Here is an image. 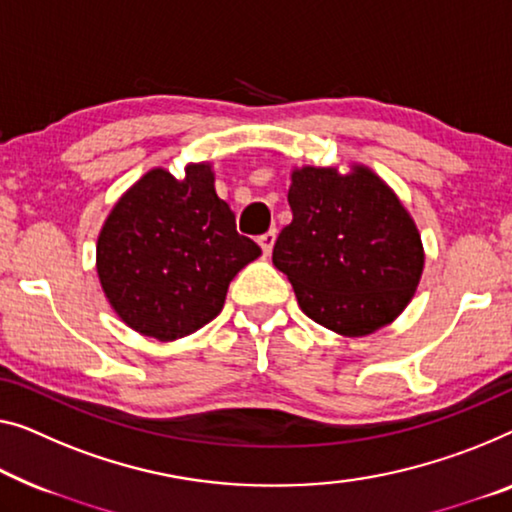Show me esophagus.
<instances>
[{
  "instance_id": "34e87169",
  "label": "esophagus",
  "mask_w": 512,
  "mask_h": 512,
  "mask_svg": "<svg viewBox=\"0 0 512 512\" xmlns=\"http://www.w3.org/2000/svg\"><path fill=\"white\" fill-rule=\"evenodd\" d=\"M276 230H269L266 234L259 236V246H262V253L269 257L271 250H273V243H276Z\"/></svg>"
}]
</instances>
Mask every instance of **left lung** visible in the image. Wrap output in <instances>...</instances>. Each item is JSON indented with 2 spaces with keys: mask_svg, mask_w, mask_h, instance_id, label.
I'll use <instances>...</instances> for the list:
<instances>
[{
  "mask_svg": "<svg viewBox=\"0 0 512 512\" xmlns=\"http://www.w3.org/2000/svg\"><path fill=\"white\" fill-rule=\"evenodd\" d=\"M292 223L273 266L312 322L363 338L398 319L425 269L421 232L395 190L368 165L289 170Z\"/></svg>",
  "mask_w": 512,
  "mask_h": 512,
  "instance_id": "obj_1",
  "label": "left lung"
}]
</instances>
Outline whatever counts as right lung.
<instances>
[{"mask_svg": "<svg viewBox=\"0 0 512 512\" xmlns=\"http://www.w3.org/2000/svg\"><path fill=\"white\" fill-rule=\"evenodd\" d=\"M209 160L186 163L177 179L151 167L114 202L96 241V273L121 322L174 342L223 310L227 287L262 255L236 232L230 204L216 193Z\"/></svg>", "mask_w": 512, "mask_h": 512, "instance_id": "right-lung-1", "label": "right lung"}]
</instances>
